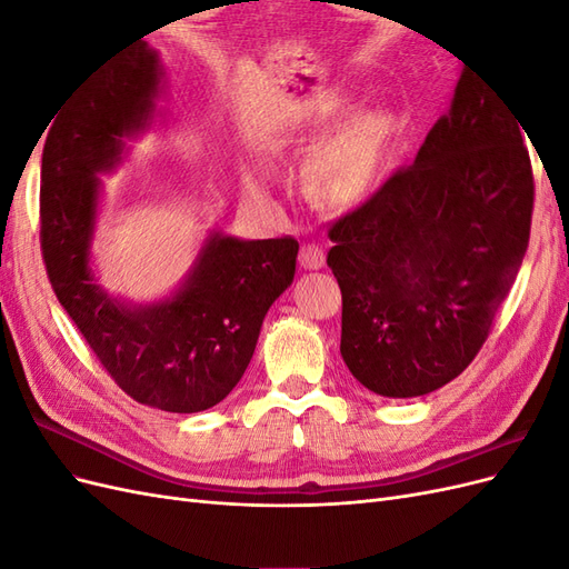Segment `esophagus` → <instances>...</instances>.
<instances>
[{
    "instance_id": "1",
    "label": "esophagus",
    "mask_w": 569,
    "mask_h": 569,
    "mask_svg": "<svg viewBox=\"0 0 569 569\" xmlns=\"http://www.w3.org/2000/svg\"><path fill=\"white\" fill-rule=\"evenodd\" d=\"M299 263L306 270H318L325 263V249L316 242H303L299 249Z\"/></svg>"
}]
</instances>
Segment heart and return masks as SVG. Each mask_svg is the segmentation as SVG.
<instances>
[{"label":"heart","instance_id":"obj_1","mask_svg":"<svg viewBox=\"0 0 569 569\" xmlns=\"http://www.w3.org/2000/svg\"><path fill=\"white\" fill-rule=\"evenodd\" d=\"M385 134L387 120L382 116L372 113L356 120L316 161L313 178L320 192L332 201H347L363 192L380 163Z\"/></svg>","mask_w":569,"mask_h":569}]
</instances>
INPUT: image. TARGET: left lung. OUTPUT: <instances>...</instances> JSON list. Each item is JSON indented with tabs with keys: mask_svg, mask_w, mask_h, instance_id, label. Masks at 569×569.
Instances as JSON below:
<instances>
[{
	"mask_svg": "<svg viewBox=\"0 0 569 569\" xmlns=\"http://www.w3.org/2000/svg\"><path fill=\"white\" fill-rule=\"evenodd\" d=\"M522 130L465 68L416 163L330 222L341 358L370 391H435L487 341L529 244L533 173Z\"/></svg>",
	"mask_w": 569,
	"mask_h": 569,
	"instance_id": "obj_1",
	"label": "left lung"
}]
</instances>
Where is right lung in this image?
Returning a JSON list of instances; mask_svg holds the SVG:
<instances>
[{"label":"right lung","instance_id":"1","mask_svg":"<svg viewBox=\"0 0 569 569\" xmlns=\"http://www.w3.org/2000/svg\"><path fill=\"white\" fill-rule=\"evenodd\" d=\"M161 68L144 42L99 68L49 128L42 151L40 244L51 289L111 380L168 412L213 408L242 380L272 301L295 280V237L213 234L173 299L128 308L90 272L99 170L153 111Z\"/></svg>","mask_w":569,"mask_h":569}]
</instances>
